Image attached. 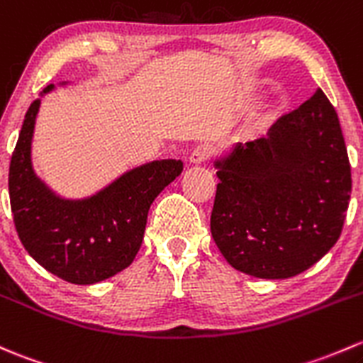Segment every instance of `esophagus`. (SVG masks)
Listing matches in <instances>:
<instances>
[{
	"instance_id": "1",
	"label": "esophagus",
	"mask_w": 363,
	"mask_h": 363,
	"mask_svg": "<svg viewBox=\"0 0 363 363\" xmlns=\"http://www.w3.org/2000/svg\"><path fill=\"white\" fill-rule=\"evenodd\" d=\"M212 152H213V147L211 144H200V146H196L191 151V155H189V162L194 163V165H200V163H203L205 160H208V156H211Z\"/></svg>"
}]
</instances>
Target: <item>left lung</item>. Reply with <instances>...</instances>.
Instances as JSON below:
<instances>
[{
	"label": "left lung",
	"instance_id": "8db88e82",
	"mask_svg": "<svg viewBox=\"0 0 363 363\" xmlns=\"http://www.w3.org/2000/svg\"><path fill=\"white\" fill-rule=\"evenodd\" d=\"M217 169L211 231L238 272L280 280L306 272L341 235L352 169L337 113L322 90L238 143Z\"/></svg>",
	"mask_w": 363,
	"mask_h": 363
}]
</instances>
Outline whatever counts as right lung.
Returning a JSON list of instances; mask_svg holds the SVG:
<instances>
[{
    "instance_id": "add662e5",
    "label": "right lung",
    "mask_w": 363,
    "mask_h": 363,
    "mask_svg": "<svg viewBox=\"0 0 363 363\" xmlns=\"http://www.w3.org/2000/svg\"><path fill=\"white\" fill-rule=\"evenodd\" d=\"M50 90L53 85L43 94ZM40 104L41 99H36L29 106L10 162L15 230L30 257L47 272L69 284H97L132 264L143 243L151 203L181 175L182 162L155 160L125 172L89 198L67 200L34 174L30 162Z\"/></svg>"
}]
</instances>
